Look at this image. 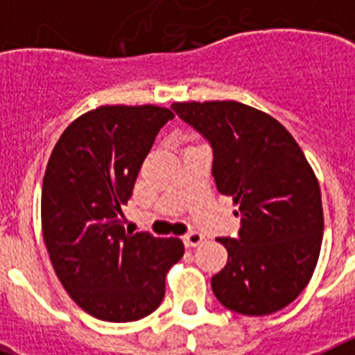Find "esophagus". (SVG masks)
<instances>
[{"label":"esophagus","instance_id":"obj_1","mask_svg":"<svg viewBox=\"0 0 355 355\" xmlns=\"http://www.w3.org/2000/svg\"><path fill=\"white\" fill-rule=\"evenodd\" d=\"M202 240H205V236H202L200 233H197V231H192V233H188L183 236V241L187 247L200 245V243H202Z\"/></svg>","mask_w":355,"mask_h":355}]
</instances>
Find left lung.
<instances>
[{
    "label": "left lung",
    "instance_id": "left-lung-1",
    "mask_svg": "<svg viewBox=\"0 0 355 355\" xmlns=\"http://www.w3.org/2000/svg\"><path fill=\"white\" fill-rule=\"evenodd\" d=\"M171 108L208 140L216 190L238 205V236L216 238L227 265L211 277L213 293L240 315L283 309L309 283L324 234L318 181L302 149L281 122L241 103Z\"/></svg>",
    "mask_w": 355,
    "mask_h": 355
}]
</instances>
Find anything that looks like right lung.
I'll use <instances>...</instances> for the list:
<instances>
[{"label":"right lung","instance_id":"1","mask_svg":"<svg viewBox=\"0 0 355 355\" xmlns=\"http://www.w3.org/2000/svg\"><path fill=\"white\" fill-rule=\"evenodd\" d=\"M168 108L99 106L69 124L42 183V234L60 283L89 315L135 322L165 295V275L184 254L180 238L126 233L122 205Z\"/></svg>","mask_w":355,"mask_h":355}]
</instances>
